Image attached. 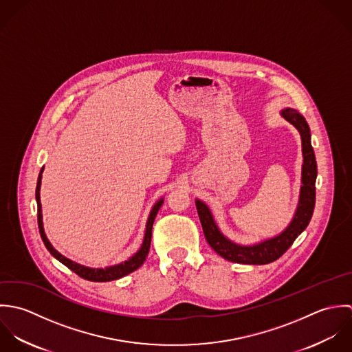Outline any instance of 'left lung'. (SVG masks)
Returning a JSON list of instances; mask_svg holds the SVG:
<instances>
[{"label": "left lung", "instance_id": "8db88e82", "mask_svg": "<svg viewBox=\"0 0 352 352\" xmlns=\"http://www.w3.org/2000/svg\"><path fill=\"white\" fill-rule=\"evenodd\" d=\"M281 116L291 122L300 133L302 152H303V167H302V188L296 213L291 224L281 232L279 236L261 242L253 246H241L232 243L216 227L208 207L200 200L196 201L199 217L203 226V231L207 242L212 249L221 256L224 260L238 264L264 265L276 261L289 249L298 235L307 227L316 206V178H317V163L316 155L310 142V128L303 116L295 109H285Z\"/></svg>", "mask_w": 352, "mask_h": 352}]
</instances>
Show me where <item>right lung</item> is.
I'll return each mask as SVG.
<instances>
[{"instance_id": "add662e5", "label": "right lung", "mask_w": 352, "mask_h": 352, "mask_svg": "<svg viewBox=\"0 0 352 352\" xmlns=\"http://www.w3.org/2000/svg\"><path fill=\"white\" fill-rule=\"evenodd\" d=\"M42 171L43 168L41 170V174L38 177V184H36V192H35V197H36V203H38V226H39V232H41V236H42V241L46 246V249L50 252V254L53 257H56L60 263H63L65 267H68L71 271H73L76 275H78L80 278L85 279V280L89 281H111L117 280L120 278H124L132 272H135L136 270H139L142 263L145 261L146 256H148V252H149V246H151V236H152V226H153V221H155V217L157 214V211L160 210L162 204H163V200L157 201L155 204V207L152 208L151 214L148 217V221H146V231H145V236H144V242H142V246H141L140 250L132 257L129 258L128 261L120 264V265H116V267H110V268H106V270H91V268H85L80 264H76L71 260H68L67 257H64L63 254H60L53 246L52 243L49 242V239L46 238V234H45V230H43V224H42V210H41V197H39V190H41V181H42Z\"/></svg>"}]
</instances>
